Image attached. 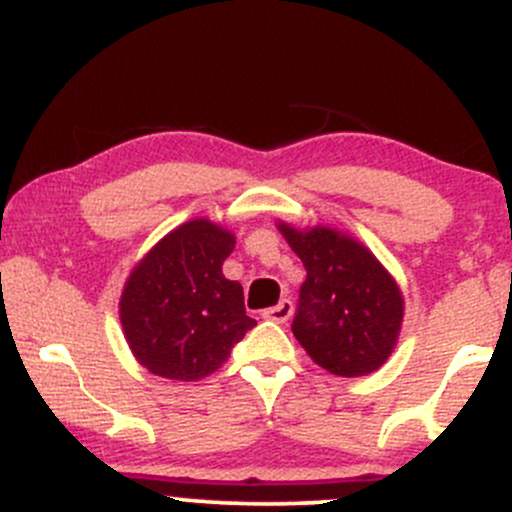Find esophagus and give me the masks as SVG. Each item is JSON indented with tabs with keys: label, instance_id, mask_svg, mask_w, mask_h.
I'll return each instance as SVG.
<instances>
[{
	"label": "esophagus",
	"instance_id": "obj_1",
	"mask_svg": "<svg viewBox=\"0 0 512 512\" xmlns=\"http://www.w3.org/2000/svg\"><path fill=\"white\" fill-rule=\"evenodd\" d=\"M263 317L275 321V324H285V321L292 317V302L290 300H280L278 304H275V307L266 309V312H263Z\"/></svg>",
	"mask_w": 512,
	"mask_h": 512
}]
</instances>
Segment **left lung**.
I'll list each match as a JSON object with an SVG mask.
<instances>
[{"mask_svg":"<svg viewBox=\"0 0 512 512\" xmlns=\"http://www.w3.org/2000/svg\"><path fill=\"white\" fill-rule=\"evenodd\" d=\"M278 229L307 271L292 333L309 358L338 377L382 367L404 319V297L392 275L370 249L336 229H295L285 222Z\"/></svg>","mask_w":512,"mask_h":512,"instance_id":"obj_1","label":"left lung"}]
</instances>
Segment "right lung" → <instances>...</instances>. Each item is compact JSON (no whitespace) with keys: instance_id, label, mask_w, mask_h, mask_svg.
Here are the masks:
<instances>
[{"instance_id":"1","label":"right lung","mask_w":512,"mask_h":512,"mask_svg":"<svg viewBox=\"0 0 512 512\" xmlns=\"http://www.w3.org/2000/svg\"><path fill=\"white\" fill-rule=\"evenodd\" d=\"M234 234L210 220L176 227L132 268L120 295V324L140 365L166 380L212 375L256 321L244 290L222 275Z\"/></svg>"}]
</instances>
